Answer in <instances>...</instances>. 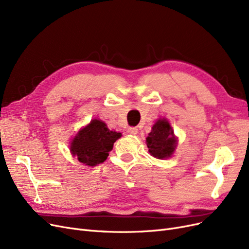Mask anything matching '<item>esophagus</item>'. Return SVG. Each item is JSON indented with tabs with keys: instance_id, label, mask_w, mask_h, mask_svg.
<instances>
[{
	"instance_id": "1",
	"label": "esophagus",
	"mask_w": 249,
	"mask_h": 249,
	"mask_svg": "<svg viewBox=\"0 0 249 249\" xmlns=\"http://www.w3.org/2000/svg\"><path fill=\"white\" fill-rule=\"evenodd\" d=\"M127 132L131 135H136V133H138V129H136L135 127H129L127 129Z\"/></svg>"
}]
</instances>
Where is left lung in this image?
Wrapping results in <instances>:
<instances>
[{"instance_id": "left-lung-1", "label": "left lung", "mask_w": 249, "mask_h": 249, "mask_svg": "<svg viewBox=\"0 0 249 249\" xmlns=\"http://www.w3.org/2000/svg\"><path fill=\"white\" fill-rule=\"evenodd\" d=\"M149 153L158 159L171 157L177 147V139L166 119H158L146 139Z\"/></svg>"}]
</instances>
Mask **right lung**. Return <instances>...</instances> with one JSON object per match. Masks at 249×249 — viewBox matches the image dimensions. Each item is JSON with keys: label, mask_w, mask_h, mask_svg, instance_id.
<instances>
[{"label": "right lung", "mask_w": 249, "mask_h": 249, "mask_svg": "<svg viewBox=\"0 0 249 249\" xmlns=\"http://www.w3.org/2000/svg\"><path fill=\"white\" fill-rule=\"evenodd\" d=\"M121 136L122 133L109 130L101 120L94 119L71 141L70 152L79 162L95 166L106 161L114 142Z\"/></svg>", "instance_id": "add662e5"}]
</instances>
